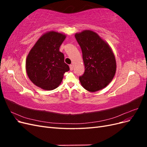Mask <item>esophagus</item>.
<instances>
[{"label": "esophagus", "mask_w": 147, "mask_h": 147, "mask_svg": "<svg viewBox=\"0 0 147 147\" xmlns=\"http://www.w3.org/2000/svg\"><path fill=\"white\" fill-rule=\"evenodd\" d=\"M69 66H70V70H73V64H70Z\"/></svg>", "instance_id": "1"}]
</instances>
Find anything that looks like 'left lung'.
Listing matches in <instances>:
<instances>
[{"label":"left lung","mask_w":147,"mask_h":147,"mask_svg":"<svg viewBox=\"0 0 147 147\" xmlns=\"http://www.w3.org/2000/svg\"><path fill=\"white\" fill-rule=\"evenodd\" d=\"M82 49L84 72L79 77L82 86L95 92L112 80L116 72V61L109 45L96 33L84 30L75 35Z\"/></svg>","instance_id":"left-lung-1"}]
</instances>
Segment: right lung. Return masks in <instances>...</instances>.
Instances as JSON below:
<instances>
[{
  "mask_svg": "<svg viewBox=\"0 0 147 147\" xmlns=\"http://www.w3.org/2000/svg\"><path fill=\"white\" fill-rule=\"evenodd\" d=\"M65 35L54 31L40 38L27 57L26 67L30 81L45 90H55L59 85L64 74L69 70L59 47Z\"/></svg>",
  "mask_w": 147,
  "mask_h": 147,
  "instance_id": "1",
  "label": "right lung"
}]
</instances>
